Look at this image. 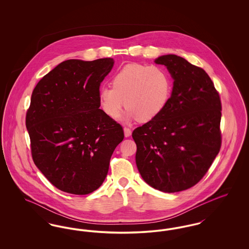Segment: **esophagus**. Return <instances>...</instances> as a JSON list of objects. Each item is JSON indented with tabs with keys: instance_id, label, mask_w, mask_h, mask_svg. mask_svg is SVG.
Here are the masks:
<instances>
[{
	"instance_id": "esophagus-1",
	"label": "esophagus",
	"mask_w": 249,
	"mask_h": 249,
	"mask_svg": "<svg viewBox=\"0 0 249 249\" xmlns=\"http://www.w3.org/2000/svg\"><path fill=\"white\" fill-rule=\"evenodd\" d=\"M124 134H125V137H129L131 134V130L128 127H125L124 128Z\"/></svg>"
}]
</instances>
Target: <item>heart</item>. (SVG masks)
Here are the masks:
<instances>
[{"instance_id": "b5f03b06", "label": "heart", "mask_w": 249, "mask_h": 249, "mask_svg": "<svg viewBox=\"0 0 249 249\" xmlns=\"http://www.w3.org/2000/svg\"><path fill=\"white\" fill-rule=\"evenodd\" d=\"M111 85L99 91L100 107L111 119L118 118L125 106L128 118L153 120L164 110L172 93L169 72L154 65L127 64L113 74Z\"/></svg>"}]
</instances>
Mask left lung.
Here are the masks:
<instances>
[{"label": "left lung", "instance_id": "8db88e82", "mask_svg": "<svg viewBox=\"0 0 249 249\" xmlns=\"http://www.w3.org/2000/svg\"><path fill=\"white\" fill-rule=\"evenodd\" d=\"M165 65L174 88L160 116L136 128V165L142 179L163 192L195 186L221 147V101L207 72L177 55L155 59Z\"/></svg>", "mask_w": 249, "mask_h": 249}]
</instances>
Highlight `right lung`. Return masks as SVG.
Wrapping results in <instances>:
<instances>
[{"mask_svg": "<svg viewBox=\"0 0 249 249\" xmlns=\"http://www.w3.org/2000/svg\"><path fill=\"white\" fill-rule=\"evenodd\" d=\"M111 58L59 63L36 85L26 114L35 164L59 190L86 195L107 178L124 138L122 126L100 108Z\"/></svg>", "mask_w": 249, "mask_h": 249, "instance_id": "right-lung-1", "label": "right lung"}]
</instances>
